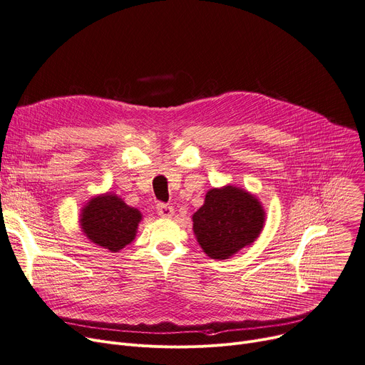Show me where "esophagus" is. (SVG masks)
Here are the masks:
<instances>
[{"label": "esophagus", "mask_w": 365, "mask_h": 365, "mask_svg": "<svg viewBox=\"0 0 365 365\" xmlns=\"http://www.w3.org/2000/svg\"><path fill=\"white\" fill-rule=\"evenodd\" d=\"M173 207L170 204H165V202H158L157 204V213L161 216V217H171L173 216Z\"/></svg>", "instance_id": "esophagus-1"}]
</instances>
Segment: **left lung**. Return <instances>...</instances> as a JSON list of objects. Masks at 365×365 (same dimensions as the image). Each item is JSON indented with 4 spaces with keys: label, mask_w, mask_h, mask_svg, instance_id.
<instances>
[{
    "label": "left lung",
    "mask_w": 365,
    "mask_h": 365,
    "mask_svg": "<svg viewBox=\"0 0 365 365\" xmlns=\"http://www.w3.org/2000/svg\"><path fill=\"white\" fill-rule=\"evenodd\" d=\"M192 220L202 250L212 259H226L259 237L264 212L253 195L226 186L208 190Z\"/></svg>",
    "instance_id": "1"
}]
</instances>
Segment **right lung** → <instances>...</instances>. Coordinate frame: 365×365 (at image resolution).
<instances>
[{
	"label": "right lung",
	"instance_id": "right-lung-1",
	"mask_svg": "<svg viewBox=\"0 0 365 365\" xmlns=\"http://www.w3.org/2000/svg\"><path fill=\"white\" fill-rule=\"evenodd\" d=\"M142 216L117 195L93 198L83 210L81 226L84 234L106 250L118 252L136 235Z\"/></svg>",
	"mask_w": 365,
	"mask_h": 365
}]
</instances>
